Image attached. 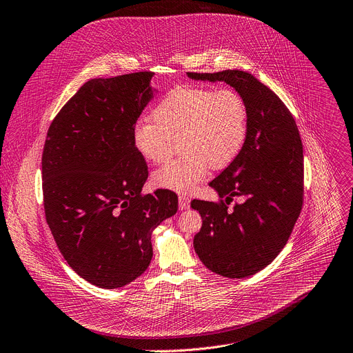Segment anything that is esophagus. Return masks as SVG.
I'll use <instances>...</instances> for the list:
<instances>
[{"mask_svg":"<svg viewBox=\"0 0 353 353\" xmlns=\"http://www.w3.org/2000/svg\"><path fill=\"white\" fill-rule=\"evenodd\" d=\"M179 208H180L181 211L188 210V208H190V199L185 197V196H180V197H179Z\"/></svg>","mask_w":353,"mask_h":353,"instance_id":"34e87169","label":"esophagus"}]
</instances>
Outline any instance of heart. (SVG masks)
<instances>
[{"instance_id": "obj_1", "label": "heart", "mask_w": 353, "mask_h": 353, "mask_svg": "<svg viewBox=\"0 0 353 353\" xmlns=\"http://www.w3.org/2000/svg\"><path fill=\"white\" fill-rule=\"evenodd\" d=\"M152 121H141L132 131L138 154L149 163H162L179 146L183 152L153 173L154 185L190 193L214 170L232 165L245 148L249 114L234 90L179 87L153 110Z\"/></svg>"}]
</instances>
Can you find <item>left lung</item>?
Returning a JSON list of instances; mask_svg holds the SVG:
<instances>
[{
  "label": "left lung",
  "mask_w": 353,
  "mask_h": 353,
  "mask_svg": "<svg viewBox=\"0 0 353 353\" xmlns=\"http://www.w3.org/2000/svg\"><path fill=\"white\" fill-rule=\"evenodd\" d=\"M196 81H223L242 95L249 114L243 150L210 185L225 203L193 200L203 227L194 250L211 272L243 279L261 272L287 243L303 207L304 157L296 121L277 95L241 70L187 73ZM234 196L244 201L234 210Z\"/></svg>",
  "instance_id": "8db88e82"
}]
</instances>
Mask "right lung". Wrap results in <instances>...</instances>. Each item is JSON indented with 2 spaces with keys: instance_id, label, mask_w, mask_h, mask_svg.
<instances>
[{
  "instance_id": "add662e5",
  "label": "right lung",
  "mask_w": 353,
  "mask_h": 353,
  "mask_svg": "<svg viewBox=\"0 0 353 353\" xmlns=\"http://www.w3.org/2000/svg\"><path fill=\"white\" fill-rule=\"evenodd\" d=\"M154 73L92 79L49 126L42 154L46 222L69 266L101 288L123 287L149 266L152 232L177 212V196H142L148 166L132 131L157 90Z\"/></svg>"
}]
</instances>
